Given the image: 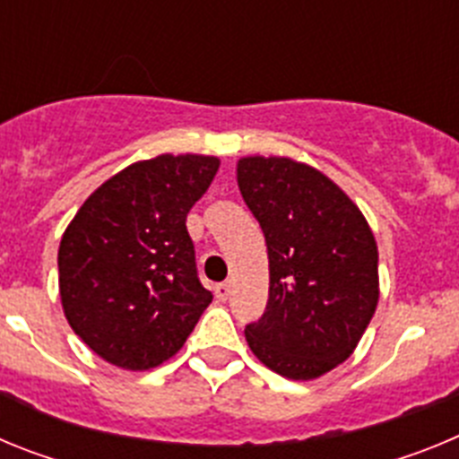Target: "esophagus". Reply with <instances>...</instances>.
Listing matches in <instances>:
<instances>
[{"mask_svg":"<svg viewBox=\"0 0 459 459\" xmlns=\"http://www.w3.org/2000/svg\"><path fill=\"white\" fill-rule=\"evenodd\" d=\"M216 299L218 301H227L230 299V294H232V287L227 285V282H221V285H216Z\"/></svg>","mask_w":459,"mask_h":459,"instance_id":"obj_1","label":"esophagus"}]
</instances>
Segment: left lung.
I'll list each match as a JSON object with an SVG mask.
<instances>
[{
	"label": "left lung",
	"mask_w": 459,
	"mask_h": 459,
	"mask_svg": "<svg viewBox=\"0 0 459 459\" xmlns=\"http://www.w3.org/2000/svg\"><path fill=\"white\" fill-rule=\"evenodd\" d=\"M243 200L269 253V303L246 326L269 370L319 379L354 354L379 303V250L363 211L333 179L287 156H243Z\"/></svg>",
	"instance_id": "obj_1"
}]
</instances>
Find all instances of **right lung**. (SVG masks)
Segmentation results:
<instances>
[{
	"label": "right lung",
	"instance_id": "add662e5",
	"mask_svg": "<svg viewBox=\"0 0 459 459\" xmlns=\"http://www.w3.org/2000/svg\"><path fill=\"white\" fill-rule=\"evenodd\" d=\"M221 158L160 153L89 195L59 243V296L93 354L121 370L172 359L211 303L195 269L186 216Z\"/></svg>",
	"mask_w": 459,
	"mask_h": 459
}]
</instances>
